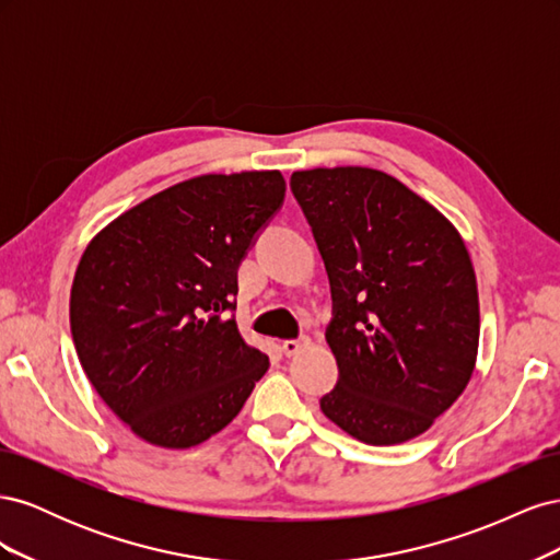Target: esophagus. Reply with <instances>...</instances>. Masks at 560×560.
<instances>
[{
	"label": "esophagus",
	"instance_id": "esophagus-1",
	"mask_svg": "<svg viewBox=\"0 0 560 560\" xmlns=\"http://www.w3.org/2000/svg\"><path fill=\"white\" fill-rule=\"evenodd\" d=\"M308 343H311L308 338H290V341H282V352L287 354V358H292V354H296L299 350H303Z\"/></svg>",
	"mask_w": 560,
	"mask_h": 560
}]
</instances>
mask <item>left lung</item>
<instances>
[{"instance_id": "left-lung-1", "label": "left lung", "mask_w": 560, "mask_h": 560, "mask_svg": "<svg viewBox=\"0 0 560 560\" xmlns=\"http://www.w3.org/2000/svg\"><path fill=\"white\" fill-rule=\"evenodd\" d=\"M331 287L338 381L319 409L371 446L425 432L477 362L479 292L460 233L428 200L371 167L294 173Z\"/></svg>"}]
</instances>
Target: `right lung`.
<instances>
[{
  "label": "right lung",
  "instance_id": "1",
  "mask_svg": "<svg viewBox=\"0 0 560 560\" xmlns=\"http://www.w3.org/2000/svg\"><path fill=\"white\" fill-rule=\"evenodd\" d=\"M282 202L278 171L202 175L124 212L83 252L70 296L79 362L144 442H206L266 374L233 311L238 268Z\"/></svg>",
  "mask_w": 560,
  "mask_h": 560
}]
</instances>
